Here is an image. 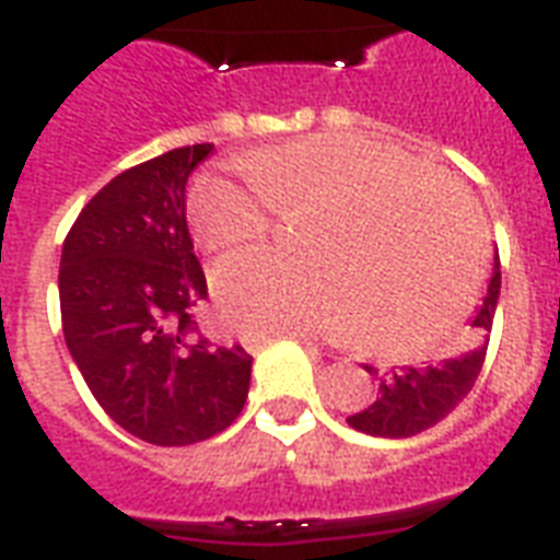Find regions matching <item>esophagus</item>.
I'll use <instances>...</instances> for the list:
<instances>
[{
	"label": "esophagus",
	"mask_w": 560,
	"mask_h": 560,
	"mask_svg": "<svg viewBox=\"0 0 560 560\" xmlns=\"http://www.w3.org/2000/svg\"><path fill=\"white\" fill-rule=\"evenodd\" d=\"M290 340L302 342V346H307V349H311V346H314V340H311V337H307V334H290ZM261 342H267V340H258V342H255V346H261Z\"/></svg>",
	"instance_id": "34e87169"
}]
</instances>
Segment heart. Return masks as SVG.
<instances>
[{"label":"heart","mask_w":560,"mask_h":560,"mask_svg":"<svg viewBox=\"0 0 560 560\" xmlns=\"http://www.w3.org/2000/svg\"><path fill=\"white\" fill-rule=\"evenodd\" d=\"M246 179L202 174L188 194L200 249L270 235L276 211L305 258L244 253L214 270L229 323L246 334H349L363 349L412 354L442 340L477 293L482 214L444 171L358 133H314L241 160Z\"/></svg>","instance_id":"heart-1"}]
</instances>
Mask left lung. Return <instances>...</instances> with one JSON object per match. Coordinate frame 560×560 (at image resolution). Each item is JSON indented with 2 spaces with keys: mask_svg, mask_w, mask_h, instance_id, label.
<instances>
[{
  "mask_svg": "<svg viewBox=\"0 0 560 560\" xmlns=\"http://www.w3.org/2000/svg\"><path fill=\"white\" fill-rule=\"evenodd\" d=\"M497 299H500V258H494V276L477 314L470 319V331L456 354L430 363V366H400L377 374L366 366L369 374L381 377V395L349 416V424L360 433L383 435V439H407L424 433L442 418H447L474 389L488 351V331L494 323Z\"/></svg>",
  "mask_w": 560,
  "mask_h": 560,
  "instance_id": "8db88e82",
  "label": "left lung"
}]
</instances>
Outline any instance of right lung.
I'll use <instances>...</instances> for the list:
<instances>
[{"mask_svg":"<svg viewBox=\"0 0 560 560\" xmlns=\"http://www.w3.org/2000/svg\"><path fill=\"white\" fill-rule=\"evenodd\" d=\"M209 153L188 144L121 171L83 206L60 255L69 354L104 412L160 447L223 433L249 392L244 346H214L194 319L209 288L186 183Z\"/></svg>","mask_w":560,"mask_h":560,"instance_id":"add662e5","label":"right lung"}]
</instances>
